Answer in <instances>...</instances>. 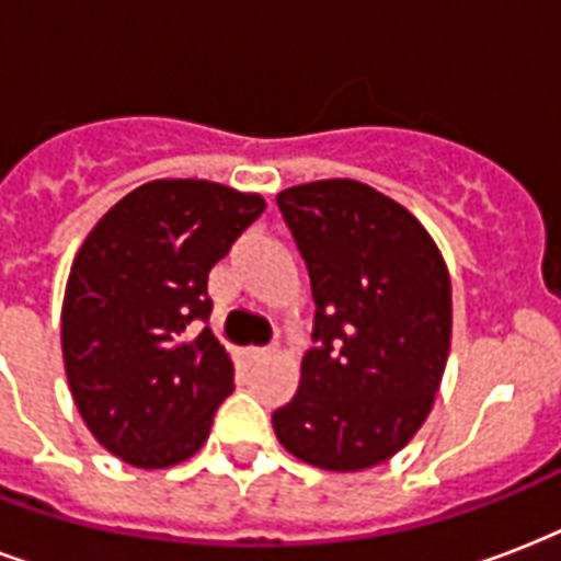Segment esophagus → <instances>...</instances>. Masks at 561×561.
Returning a JSON list of instances; mask_svg holds the SVG:
<instances>
[{
	"label": "esophagus",
	"instance_id": "obj_1",
	"mask_svg": "<svg viewBox=\"0 0 561 561\" xmlns=\"http://www.w3.org/2000/svg\"><path fill=\"white\" fill-rule=\"evenodd\" d=\"M272 354V348H245V357L249 359H266Z\"/></svg>",
	"mask_w": 561,
	"mask_h": 561
}]
</instances>
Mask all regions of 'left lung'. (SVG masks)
<instances>
[{
	"mask_svg": "<svg viewBox=\"0 0 561 561\" xmlns=\"http://www.w3.org/2000/svg\"><path fill=\"white\" fill-rule=\"evenodd\" d=\"M310 275L312 342L277 442L307 466L366 471L427 421L450 354V275L403 204L351 178L277 193Z\"/></svg>",
	"mask_w": 561,
	"mask_h": 561,
	"instance_id": "1",
	"label": "left lung"
}]
</instances>
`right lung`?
Wrapping results in <instances>:
<instances>
[{
	"label": "right lung",
	"mask_w": 561,
	"mask_h": 561,
	"mask_svg": "<svg viewBox=\"0 0 561 561\" xmlns=\"http://www.w3.org/2000/svg\"><path fill=\"white\" fill-rule=\"evenodd\" d=\"M266 198L198 178L137 186L78 249L60 307L69 392L99 445L142 471L184 462L233 392L231 354L207 319V272Z\"/></svg>",
	"instance_id": "1"
}]
</instances>
